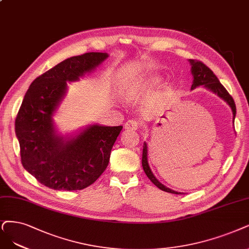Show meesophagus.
<instances>
[{
	"instance_id": "34e87169",
	"label": "esophagus",
	"mask_w": 249,
	"mask_h": 249,
	"mask_svg": "<svg viewBox=\"0 0 249 249\" xmlns=\"http://www.w3.org/2000/svg\"><path fill=\"white\" fill-rule=\"evenodd\" d=\"M124 126H125V129H129V130H137L141 127L140 123L135 121V120H128Z\"/></svg>"
}]
</instances>
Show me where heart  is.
<instances>
[{
    "label": "heart",
    "instance_id": "obj_1",
    "mask_svg": "<svg viewBox=\"0 0 249 249\" xmlns=\"http://www.w3.org/2000/svg\"><path fill=\"white\" fill-rule=\"evenodd\" d=\"M141 83L140 84H134V85H132V86H130L129 88H128V92H129L130 94H134L136 91H139V89L141 88Z\"/></svg>",
    "mask_w": 249,
    "mask_h": 249
}]
</instances>
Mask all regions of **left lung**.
Instances as JSON below:
<instances>
[{"instance_id": "left-lung-1", "label": "left lung", "mask_w": 249, "mask_h": 249, "mask_svg": "<svg viewBox=\"0 0 249 249\" xmlns=\"http://www.w3.org/2000/svg\"><path fill=\"white\" fill-rule=\"evenodd\" d=\"M190 63L192 66V75L194 77V81H193L192 84V89H194L200 85H204V87L210 89L211 91H213L214 93H216L219 97H222L223 99H225L227 103L229 104V106L231 107L232 112H233V118L235 119L236 116V105L235 101L233 99V97L229 94V92L227 91V89L222 85V83L218 81V79L216 78V76L213 73V71H211L205 63H203L200 60H196V59H190ZM142 168L146 174V177L150 178V180L154 183L155 186H157L160 190L171 193V194H177L179 195L181 193L172 191L168 188H166L165 186H163L161 182H159L154 177L153 172L151 171L150 167H149V163H148V149H146V144L144 143L143 145V150H142Z\"/></svg>"}]
</instances>
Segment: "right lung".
I'll return each instance as SVG.
<instances>
[{
	"label": "right lung",
	"instance_id": "1",
	"mask_svg": "<svg viewBox=\"0 0 249 249\" xmlns=\"http://www.w3.org/2000/svg\"><path fill=\"white\" fill-rule=\"evenodd\" d=\"M107 57L89 52L59 62L36 78L15 119L22 166L42 185L78 191L92 185L106 170L122 126L93 125L75 139L63 141L54 132L52 118L67 88Z\"/></svg>",
	"mask_w": 249,
	"mask_h": 249
}]
</instances>
